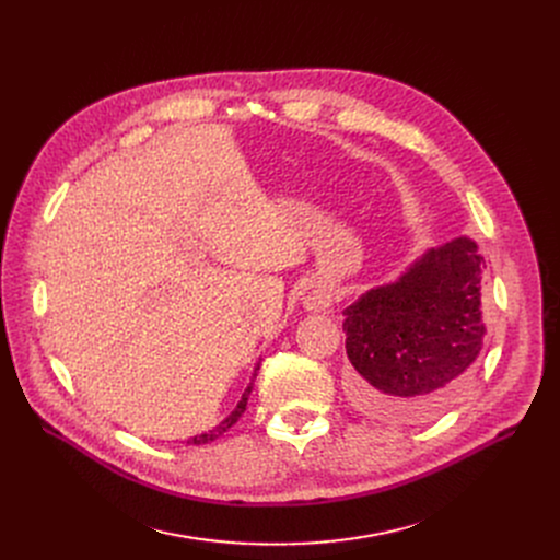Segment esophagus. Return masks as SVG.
Listing matches in <instances>:
<instances>
[{"label": "esophagus", "instance_id": "esophagus-1", "mask_svg": "<svg viewBox=\"0 0 560 560\" xmlns=\"http://www.w3.org/2000/svg\"><path fill=\"white\" fill-rule=\"evenodd\" d=\"M301 303L311 313H326L332 306V288L322 281L308 283L301 292Z\"/></svg>", "mask_w": 560, "mask_h": 560}]
</instances>
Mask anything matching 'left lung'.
Here are the masks:
<instances>
[{"label": "left lung", "instance_id": "8db88e82", "mask_svg": "<svg viewBox=\"0 0 560 560\" xmlns=\"http://www.w3.org/2000/svg\"><path fill=\"white\" fill-rule=\"evenodd\" d=\"M482 275L478 245L460 236L343 311L348 390L360 411L422 424L467 390L485 339Z\"/></svg>", "mask_w": 560, "mask_h": 560}]
</instances>
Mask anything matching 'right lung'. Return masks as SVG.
<instances>
[{
    "mask_svg": "<svg viewBox=\"0 0 560 560\" xmlns=\"http://www.w3.org/2000/svg\"><path fill=\"white\" fill-rule=\"evenodd\" d=\"M249 390H252V386H247V390L243 393V397H241V401L236 404V409L232 411V416L228 418V420H223L217 429H212L210 433H202V435H196V438H191L189 440V444H206V442H212V440H217L219 435H223L232 424H236L238 422V418L243 416V411H245V404H247V397H249Z\"/></svg>",
    "mask_w": 560,
    "mask_h": 560,
    "instance_id": "right-lung-1",
    "label": "right lung"
}]
</instances>
